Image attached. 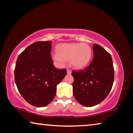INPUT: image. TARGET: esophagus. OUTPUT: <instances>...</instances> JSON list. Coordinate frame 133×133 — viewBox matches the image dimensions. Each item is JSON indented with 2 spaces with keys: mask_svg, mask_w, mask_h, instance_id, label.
<instances>
[{
  "mask_svg": "<svg viewBox=\"0 0 133 133\" xmlns=\"http://www.w3.org/2000/svg\"><path fill=\"white\" fill-rule=\"evenodd\" d=\"M67 75H71V70H67Z\"/></svg>",
  "mask_w": 133,
  "mask_h": 133,
  "instance_id": "obj_1",
  "label": "esophagus"
}]
</instances>
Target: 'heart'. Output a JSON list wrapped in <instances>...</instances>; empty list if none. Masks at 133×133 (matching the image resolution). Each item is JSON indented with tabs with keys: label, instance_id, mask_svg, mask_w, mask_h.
<instances>
[{
	"label": "heart",
	"instance_id": "b5f03b06",
	"mask_svg": "<svg viewBox=\"0 0 133 133\" xmlns=\"http://www.w3.org/2000/svg\"><path fill=\"white\" fill-rule=\"evenodd\" d=\"M57 53L53 54L52 58L60 64H64L70 60L71 67L76 69H82L86 67L90 62L92 50L85 43H62L56 48Z\"/></svg>",
	"mask_w": 133,
	"mask_h": 133
}]
</instances>
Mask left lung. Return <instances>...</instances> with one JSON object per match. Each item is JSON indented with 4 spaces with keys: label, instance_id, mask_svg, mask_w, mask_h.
<instances>
[{
    "label": "left lung",
    "instance_id": "obj_1",
    "mask_svg": "<svg viewBox=\"0 0 133 133\" xmlns=\"http://www.w3.org/2000/svg\"><path fill=\"white\" fill-rule=\"evenodd\" d=\"M93 61L84 70L72 71L73 93L84 106L100 104L109 94L114 82V71L111 55L97 44L93 46Z\"/></svg>",
    "mask_w": 133,
    "mask_h": 133
}]
</instances>
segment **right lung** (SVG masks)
<instances>
[{
  "label": "right lung",
  "instance_id": "1",
  "mask_svg": "<svg viewBox=\"0 0 133 133\" xmlns=\"http://www.w3.org/2000/svg\"><path fill=\"white\" fill-rule=\"evenodd\" d=\"M51 42H36L17 57L15 80L18 90L29 104L42 107L52 102L57 85L66 75V69H57L50 56Z\"/></svg>",
  "mask_w": 133,
  "mask_h": 133
}]
</instances>
